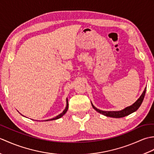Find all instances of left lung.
<instances>
[{
	"mask_svg": "<svg viewBox=\"0 0 154 154\" xmlns=\"http://www.w3.org/2000/svg\"><path fill=\"white\" fill-rule=\"evenodd\" d=\"M146 91V87L145 88L144 91H143V93L142 94V95L140 96L139 99L137 100L136 102L132 104V105L128 107H126V109H124L122 110H120V111H103V110H100L99 109H97V108L94 107L93 104H92V106L94 110H96L97 112H99V113L103 114V115H104V116L112 117V118H122V117L129 115V114H130L134 112H135V111H136L139 109V107L140 106V105H141L142 102H143V99H144Z\"/></svg>",
	"mask_w": 154,
	"mask_h": 154,
	"instance_id": "8db88e82",
	"label": "left lung"
}]
</instances>
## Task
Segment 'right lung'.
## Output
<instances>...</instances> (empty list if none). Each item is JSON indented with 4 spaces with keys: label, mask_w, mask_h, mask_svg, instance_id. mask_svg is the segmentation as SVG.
<instances>
[{
    "label": "right lung",
    "mask_w": 154,
    "mask_h": 154,
    "mask_svg": "<svg viewBox=\"0 0 154 154\" xmlns=\"http://www.w3.org/2000/svg\"><path fill=\"white\" fill-rule=\"evenodd\" d=\"M68 107H69V103H68V99H67V106H66V108H65V109L63 111V112L62 113H61L60 114H59L58 116H57L56 117H55V118H53V119H50V120H47L46 121H48V120H56V119H60V118H61V116H63L64 114L66 113V112L67 111V110H68Z\"/></svg>",
    "instance_id": "add662e5"
}]
</instances>
